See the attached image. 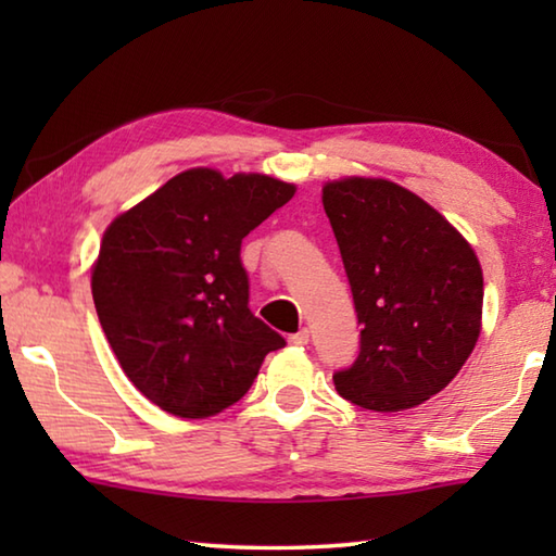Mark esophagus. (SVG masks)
I'll list each match as a JSON object with an SVG mask.
<instances>
[{
  "label": "esophagus",
  "instance_id": "34e87169",
  "mask_svg": "<svg viewBox=\"0 0 556 556\" xmlns=\"http://www.w3.org/2000/svg\"><path fill=\"white\" fill-rule=\"evenodd\" d=\"M289 343H291V345H306V343H308V331H306V328H301V331L291 333V336H289Z\"/></svg>",
  "mask_w": 556,
  "mask_h": 556
}]
</instances>
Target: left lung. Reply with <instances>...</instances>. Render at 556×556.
<instances>
[{
	"mask_svg": "<svg viewBox=\"0 0 556 556\" xmlns=\"http://www.w3.org/2000/svg\"><path fill=\"white\" fill-rule=\"evenodd\" d=\"M324 211L363 326L336 390L372 412L417 407L456 378L481 336V262L444 215L384 178L328 181Z\"/></svg>",
	"mask_w": 556,
	"mask_h": 556,
	"instance_id": "obj_1",
	"label": "left lung"
}]
</instances>
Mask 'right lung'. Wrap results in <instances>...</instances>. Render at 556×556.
Segmentation results:
<instances>
[{"label":"right lung","instance_id":"1","mask_svg":"<svg viewBox=\"0 0 556 556\" xmlns=\"http://www.w3.org/2000/svg\"><path fill=\"white\" fill-rule=\"evenodd\" d=\"M296 186L188 168L102 235L92 301L112 353L149 402L213 417L255 382L285 338L250 312L240 244Z\"/></svg>","mask_w":556,"mask_h":556}]
</instances>
